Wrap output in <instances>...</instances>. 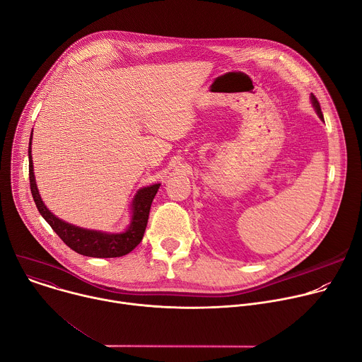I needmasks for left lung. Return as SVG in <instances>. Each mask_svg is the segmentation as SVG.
I'll use <instances>...</instances> for the list:
<instances>
[{"label": "left lung", "mask_w": 362, "mask_h": 362, "mask_svg": "<svg viewBox=\"0 0 362 362\" xmlns=\"http://www.w3.org/2000/svg\"><path fill=\"white\" fill-rule=\"evenodd\" d=\"M311 101H313V106L315 107L317 115L320 116V119H322V120H324V116H322V112H321V106H320V101L317 100V97H315L314 94H311Z\"/></svg>", "instance_id": "left-lung-1"}]
</instances>
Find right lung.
Here are the masks:
<instances>
[{
	"instance_id": "1",
	"label": "right lung",
	"mask_w": 362,
	"mask_h": 362,
	"mask_svg": "<svg viewBox=\"0 0 362 362\" xmlns=\"http://www.w3.org/2000/svg\"><path fill=\"white\" fill-rule=\"evenodd\" d=\"M33 136V132H31ZM28 172H30V189L33 199L37 204V209L41 214V216L47 221V223L53 228V230L62 238V240L71 247L74 252L91 256V257H119L124 256L129 252H132L143 239L148 212L151 202L156 196L160 183L151 185L147 187L140 189L133 202H132V222L127 230L122 233H107L100 230H91L74 226L71 223H67L62 219H59L56 215L51 214L47 206L42 203L33 170V158H31V139L28 144Z\"/></svg>"
}]
</instances>
